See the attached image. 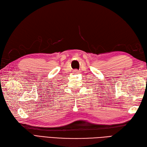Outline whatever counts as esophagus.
<instances>
[{"label": "esophagus", "instance_id": "esophagus-1", "mask_svg": "<svg viewBox=\"0 0 147 147\" xmlns=\"http://www.w3.org/2000/svg\"><path fill=\"white\" fill-rule=\"evenodd\" d=\"M73 73H74V74H78V73H79V71H78V70H77V69H75V70H74V71H73Z\"/></svg>", "mask_w": 147, "mask_h": 147}]
</instances>
